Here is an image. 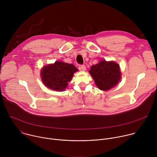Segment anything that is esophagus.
<instances>
[{
	"instance_id": "esophagus-1",
	"label": "esophagus",
	"mask_w": 157,
	"mask_h": 157,
	"mask_svg": "<svg viewBox=\"0 0 157 157\" xmlns=\"http://www.w3.org/2000/svg\"><path fill=\"white\" fill-rule=\"evenodd\" d=\"M79 70H81V71H85L86 70V67L84 64H82L81 65L80 67H79Z\"/></svg>"
}]
</instances>
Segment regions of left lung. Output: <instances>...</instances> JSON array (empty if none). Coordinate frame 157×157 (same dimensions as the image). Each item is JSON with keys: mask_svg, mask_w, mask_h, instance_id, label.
I'll return each instance as SVG.
<instances>
[{"mask_svg": "<svg viewBox=\"0 0 157 157\" xmlns=\"http://www.w3.org/2000/svg\"><path fill=\"white\" fill-rule=\"evenodd\" d=\"M89 73L101 90L107 91L114 87L121 79V71L116 62L101 61L91 66Z\"/></svg>", "mask_w": 157, "mask_h": 157, "instance_id": "8db88e82", "label": "left lung"}]
</instances>
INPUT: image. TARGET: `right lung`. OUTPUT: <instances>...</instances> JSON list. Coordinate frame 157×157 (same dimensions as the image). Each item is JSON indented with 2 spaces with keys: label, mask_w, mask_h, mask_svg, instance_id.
<instances>
[{
  "label": "right lung",
  "mask_w": 157,
  "mask_h": 157,
  "mask_svg": "<svg viewBox=\"0 0 157 157\" xmlns=\"http://www.w3.org/2000/svg\"><path fill=\"white\" fill-rule=\"evenodd\" d=\"M78 70L73 64L56 61L43 67L41 71V80L44 85L53 90L64 91Z\"/></svg>",
  "instance_id": "obj_1"
}]
</instances>
